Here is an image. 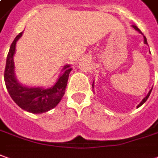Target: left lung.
<instances>
[{"mask_svg": "<svg viewBox=\"0 0 158 158\" xmlns=\"http://www.w3.org/2000/svg\"><path fill=\"white\" fill-rule=\"evenodd\" d=\"M132 27L133 28H134V29L135 30H137V31H138V32H139V33H140V34H142V32H141V31H140V29H139V28H138V27H137V26H135V25H132ZM143 42H144V44H146V45H148V43H147V39H146V37H145V36H144V35H143ZM93 85H94V84H93ZM94 88V87H93ZM151 90H152V88H151V90H150V92H149V93H148V94H147L146 96H145V97L143 98V100L141 102H140V104H139V105H138V106H137V107H140V106H142L143 104V103H145V101H146L147 99H148V98H149V96H150V94H151Z\"/></svg>", "mask_w": 158, "mask_h": 158, "instance_id": "8db88e82", "label": "left lung"}]
</instances>
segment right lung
Segmentation results:
<instances>
[{
	"instance_id": "1",
	"label": "right lung",
	"mask_w": 158,
	"mask_h": 158,
	"mask_svg": "<svg viewBox=\"0 0 158 158\" xmlns=\"http://www.w3.org/2000/svg\"><path fill=\"white\" fill-rule=\"evenodd\" d=\"M22 34L23 32L18 34L11 44L7 57L4 80L12 99L21 109L34 114H40L53 109L60 102L65 94L68 77L73 68H71L70 65H65L56 83L51 87H30L20 84L15 76L14 56L16 42L22 36Z\"/></svg>"
}]
</instances>
